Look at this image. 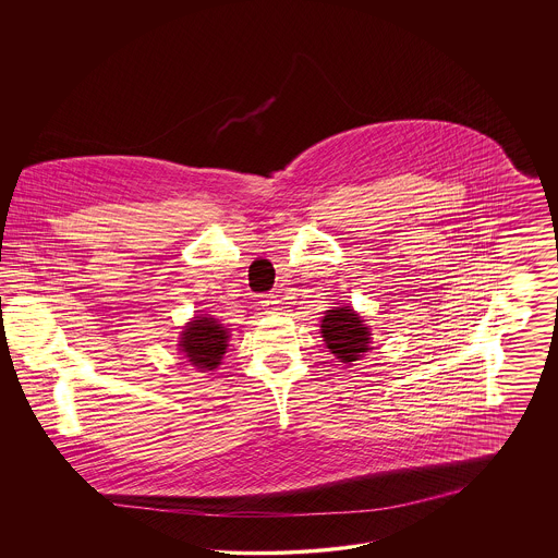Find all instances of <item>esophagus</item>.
Returning <instances> with one entry per match:
<instances>
[{
  "label": "esophagus",
  "mask_w": 558,
  "mask_h": 558,
  "mask_svg": "<svg viewBox=\"0 0 558 558\" xmlns=\"http://www.w3.org/2000/svg\"><path fill=\"white\" fill-rule=\"evenodd\" d=\"M262 307L266 310L267 314H276L280 310V301H278V294L276 292H266L262 294Z\"/></svg>",
  "instance_id": "1"
}]
</instances>
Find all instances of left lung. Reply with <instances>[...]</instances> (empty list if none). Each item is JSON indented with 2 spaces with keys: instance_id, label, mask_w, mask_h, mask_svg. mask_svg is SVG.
I'll return each instance as SVG.
<instances>
[{
  "instance_id": "obj_1",
  "label": "left lung",
  "mask_w": 558,
  "mask_h": 558,
  "mask_svg": "<svg viewBox=\"0 0 558 558\" xmlns=\"http://www.w3.org/2000/svg\"><path fill=\"white\" fill-rule=\"evenodd\" d=\"M322 337L339 362H357L371 347V328L349 305L328 310L322 318Z\"/></svg>"
}]
</instances>
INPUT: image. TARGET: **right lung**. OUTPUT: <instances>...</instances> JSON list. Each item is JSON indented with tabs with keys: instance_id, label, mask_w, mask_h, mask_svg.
<instances>
[{
	"instance_id": "1",
	"label": "right lung",
	"mask_w": 558,
	"mask_h": 558,
	"mask_svg": "<svg viewBox=\"0 0 558 558\" xmlns=\"http://www.w3.org/2000/svg\"><path fill=\"white\" fill-rule=\"evenodd\" d=\"M228 328L209 316H196L184 326L180 349L198 371H213L221 364L228 347Z\"/></svg>"
}]
</instances>
